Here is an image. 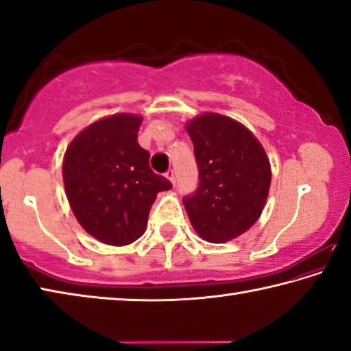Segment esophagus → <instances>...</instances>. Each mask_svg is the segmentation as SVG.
<instances>
[{
  "label": "esophagus",
  "mask_w": 351,
  "mask_h": 351,
  "mask_svg": "<svg viewBox=\"0 0 351 351\" xmlns=\"http://www.w3.org/2000/svg\"><path fill=\"white\" fill-rule=\"evenodd\" d=\"M165 178H167V180L171 182V184H175V171L173 170H167V173H165Z\"/></svg>",
  "instance_id": "1"
}]
</instances>
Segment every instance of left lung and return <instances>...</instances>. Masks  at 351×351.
<instances>
[{
    "label": "left lung",
    "instance_id": "8db88e82",
    "mask_svg": "<svg viewBox=\"0 0 351 351\" xmlns=\"http://www.w3.org/2000/svg\"><path fill=\"white\" fill-rule=\"evenodd\" d=\"M199 184L184 198L197 234L210 243L241 235L260 218L271 186V164L257 138L228 116L204 112L186 125Z\"/></svg>",
    "mask_w": 351,
    "mask_h": 351
}]
</instances>
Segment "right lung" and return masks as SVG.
<instances>
[{
	"mask_svg": "<svg viewBox=\"0 0 351 351\" xmlns=\"http://www.w3.org/2000/svg\"><path fill=\"white\" fill-rule=\"evenodd\" d=\"M142 117L119 112L75 136L63 158V182L77 221L94 239L125 246L145 232L156 195L171 182L150 169L138 144Z\"/></svg>",
	"mask_w": 351,
	"mask_h": 351,
	"instance_id": "1",
	"label": "right lung"
}]
</instances>
